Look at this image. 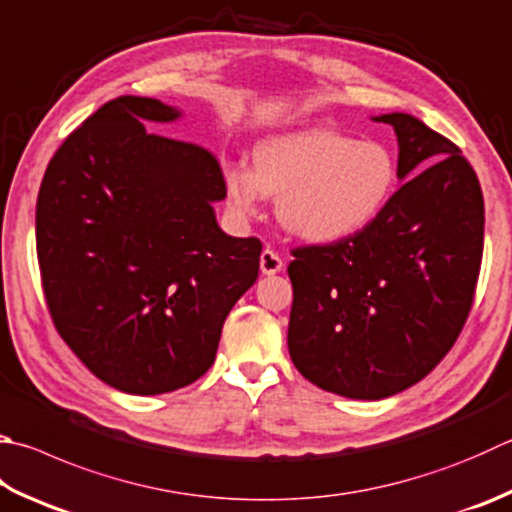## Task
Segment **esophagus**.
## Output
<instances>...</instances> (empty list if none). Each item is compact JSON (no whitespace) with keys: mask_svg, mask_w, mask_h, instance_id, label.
Listing matches in <instances>:
<instances>
[{"mask_svg":"<svg viewBox=\"0 0 512 512\" xmlns=\"http://www.w3.org/2000/svg\"><path fill=\"white\" fill-rule=\"evenodd\" d=\"M285 267L283 258L278 256V252H274V249H263V254H260V272H263L265 276H274L281 272V269Z\"/></svg>","mask_w":512,"mask_h":512,"instance_id":"esophagus-1","label":"esophagus"}]
</instances>
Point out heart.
<instances>
[{
	"instance_id": "b5f03b06",
	"label": "heart",
	"mask_w": 512,
	"mask_h": 512,
	"mask_svg": "<svg viewBox=\"0 0 512 512\" xmlns=\"http://www.w3.org/2000/svg\"><path fill=\"white\" fill-rule=\"evenodd\" d=\"M394 189L397 160L385 144L323 127L265 138L256 144L252 169H225V196L238 214H256L265 194L281 196L283 227L318 245L368 229Z\"/></svg>"
}]
</instances>
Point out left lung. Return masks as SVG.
Instances as JSON below:
<instances>
[{
	"label": "left lung",
	"instance_id": "left-lung-1",
	"mask_svg": "<svg viewBox=\"0 0 512 512\" xmlns=\"http://www.w3.org/2000/svg\"><path fill=\"white\" fill-rule=\"evenodd\" d=\"M399 138L383 214L347 240L292 249L287 347L321 390L385 399L450 352L475 301L484 196L455 142L408 113L376 118Z\"/></svg>",
	"mask_w": 512,
	"mask_h": 512
}]
</instances>
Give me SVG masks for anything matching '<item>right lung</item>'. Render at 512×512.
I'll use <instances>...</instances> for the list:
<instances>
[{"mask_svg": "<svg viewBox=\"0 0 512 512\" xmlns=\"http://www.w3.org/2000/svg\"><path fill=\"white\" fill-rule=\"evenodd\" d=\"M178 111L120 95L55 151L35 211L42 289L57 334L100 381L162 394L216 359L231 307L258 278L263 243L231 238L218 158L149 133Z\"/></svg>", "mask_w": 512, "mask_h": 512, "instance_id": "add662e5", "label": "right lung"}]
</instances>
